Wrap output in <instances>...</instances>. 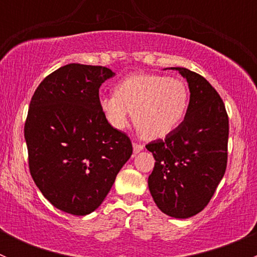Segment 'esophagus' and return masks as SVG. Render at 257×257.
<instances>
[{"mask_svg":"<svg viewBox=\"0 0 257 257\" xmlns=\"http://www.w3.org/2000/svg\"><path fill=\"white\" fill-rule=\"evenodd\" d=\"M143 149H144L143 145H141V144L136 143V142H133V152H134V154H138V153L142 152V150H143Z\"/></svg>","mask_w":257,"mask_h":257,"instance_id":"obj_1","label":"esophagus"}]
</instances>
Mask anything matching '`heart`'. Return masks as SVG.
I'll return each mask as SVG.
<instances>
[{
  "label": "heart",
  "instance_id": "b5f03b06",
  "mask_svg": "<svg viewBox=\"0 0 257 257\" xmlns=\"http://www.w3.org/2000/svg\"><path fill=\"white\" fill-rule=\"evenodd\" d=\"M189 103L185 83L159 74H134L115 93L103 95L99 107L108 123L124 129L134 112V124L145 138H164L181 123Z\"/></svg>",
  "mask_w": 257,
  "mask_h": 257
}]
</instances>
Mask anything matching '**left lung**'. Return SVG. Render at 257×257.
I'll use <instances>...</instances> for the list:
<instances>
[{"label": "left lung", "mask_w": 257, "mask_h": 257, "mask_svg": "<svg viewBox=\"0 0 257 257\" xmlns=\"http://www.w3.org/2000/svg\"><path fill=\"white\" fill-rule=\"evenodd\" d=\"M186 78L190 100L184 120L147 147L155 159L148 179L150 194L164 214L188 219L205 208L225 174L229 118L215 88L200 74L174 67Z\"/></svg>", "instance_id": "1"}]
</instances>
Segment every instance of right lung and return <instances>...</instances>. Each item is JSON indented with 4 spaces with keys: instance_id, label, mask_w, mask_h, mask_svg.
<instances>
[{
    "instance_id": "1",
    "label": "right lung",
    "mask_w": 257,
    "mask_h": 257,
    "mask_svg": "<svg viewBox=\"0 0 257 257\" xmlns=\"http://www.w3.org/2000/svg\"><path fill=\"white\" fill-rule=\"evenodd\" d=\"M107 67L71 63L41 82L25 123L28 167L46 199L67 214L94 211L133 153L99 107Z\"/></svg>"
}]
</instances>
